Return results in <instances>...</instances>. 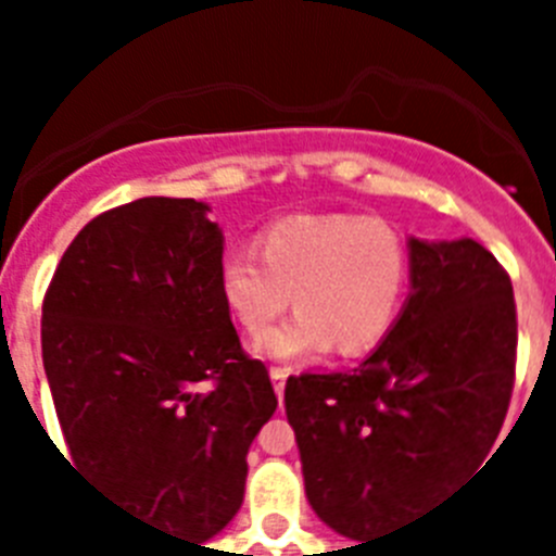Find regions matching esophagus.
I'll list each match as a JSON object with an SVG mask.
<instances>
[{
    "instance_id": "34e87169",
    "label": "esophagus",
    "mask_w": 556,
    "mask_h": 556,
    "mask_svg": "<svg viewBox=\"0 0 556 556\" xmlns=\"http://www.w3.org/2000/svg\"><path fill=\"white\" fill-rule=\"evenodd\" d=\"M287 376H289V372L283 370V367H269V378H273L275 395H278V397L283 395V387H287Z\"/></svg>"
}]
</instances>
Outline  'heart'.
<instances>
[{
	"label": "heart",
	"instance_id": "obj_1",
	"mask_svg": "<svg viewBox=\"0 0 556 556\" xmlns=\"http://www.w3.org/2000/svg\"><path fill=\"white\" fill-rule=\"evenodd\" d=\"M255 250L219 262V294L239 326L258 333L292 296L299 314L253 342L258 356L303 362L358 356L384 342L404 306L409 250L390 223L362 214H298L269 225Z\"/></svg>",
	"mask_w": 556,
	"mask_h": 556
}]
</instances>
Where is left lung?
Returning <instances> with one entry per match:
<instances>
[{"instance_id":"left-lung-1","label":"left lung","mask_w":556,"mask_h":556,"mask_svg":"<svg viewBox=\"0 0 556 556\" xmlns=\"http://www.w3.org/2000/svg\"><path fill=\"white\" fill-rule=\"evenodd\" d=\"M409 294L351 372L289 378L306 498L342 538L424 513L488 459L515 381V298L495 255L409 236Z\"/></svg>"}]
</instances>
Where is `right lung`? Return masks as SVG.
<instances>
[{
    "label": "right lung",
    "instance_id": "obj_1",
    "mask_svg": "<svg viewBox=\"0 0 556 556\" xmlns=\"http://www.w3.org/2000/svg\"><path fill=\"white\" fill-rule=\"evenodd\" d=\"M208 211L141 198L91 219L58 264L41 320L72 462L194 543L239 513L250 443L278 406L219 294L225 236Z\"/></svg>",
    "mask_w": 556,
    "mask_h": 556
}]
</instances>
